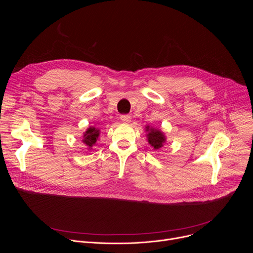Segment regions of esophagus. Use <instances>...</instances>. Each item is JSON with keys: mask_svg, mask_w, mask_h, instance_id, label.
Masks as SVG:
<instances>
[{"mask_svg": "<svg viewBox=\"0 0 253 253\" xmlns=\"http://www.w3.org/2000/svg\"><path fill=\"white\" fill-rule=\"evenodd\" d=\"M120 119L123 123H130L131 122V117L129 115H121Z\"/></svg>", "mask_w": 253, "mask_h": 253, "instance_id": "34e87169", "label": "esophagus"}]
</instances>
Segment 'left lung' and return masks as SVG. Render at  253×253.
Listing matches in <instances>:
<instances>
[{
	"mask_svg": "<svg viewBox=\"0 0 253 253\" xmlns=\"http://www.w3.org/2000/svg\"><path fill=\"white\" fill-rule=\"evenodd\" d=\"M145 132L147 141L154 150H158L163 147L164 143L166 142V136L160 129H156L152 126L147 125L145 127Z\"/></svg>",
	"mask_w": 253,
	"mask_h": 253,
	"instance_id": "obj_1",
	"label": "left lung"
}]
</instances>
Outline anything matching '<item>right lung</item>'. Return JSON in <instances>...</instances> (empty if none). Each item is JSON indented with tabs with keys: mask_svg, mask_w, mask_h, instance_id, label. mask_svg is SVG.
<instances>
[{
	"mask_svg": "<svg viewBox=\"0 0 253 253\" xmlns=\"http://www.w3.org/2000/svg\"><path fill=\"white\" fill-rule=\"evenodd\" d=\"M100 129L94 127V126H91L89 127L84 133H83V139H82V142L85 144L86 147L88 150H91L93 145H95L97 140L99 139V136H100Z\"/></svg>",
	"mask_w": 253,
	"mask_h": 253,
	"instance_id": "obj_1",
	"label": "right lung"
}]
</instances>
